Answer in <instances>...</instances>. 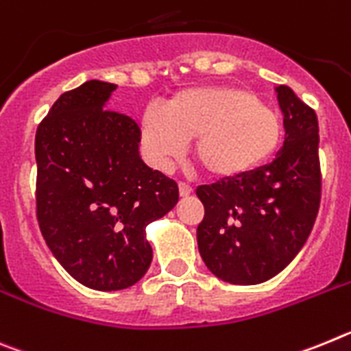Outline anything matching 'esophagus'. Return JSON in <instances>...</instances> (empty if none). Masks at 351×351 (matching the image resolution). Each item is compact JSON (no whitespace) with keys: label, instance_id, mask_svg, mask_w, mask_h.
<instances>
[{"label":"esophagus","instance_id":"34e87169","mask_svg":"<svg viewBox=\"0 0 351 351\" xmlns=\"http://www.w3.org/2000/svg\"><path fill=\"white\" fill-rule=\"evenodd\" d=\"M178 193H180V196H182V197H187V196H191V194H193V187H191L189 184H184V182H180Z\"/></svg>","mask_w":351,"mask_h":351}]
</instances>
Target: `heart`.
Instances as JSON below:
<instances>
[{
    "mask_svg": "<svg viewBox=\"0 0 351 351\" xmlns=\"http://www.w3.org/2000/svg\"><path fill=\"white\" fill-rule=\"evenodd\" d=\"M143 145L152 162L167 167L194 141V158L217 180L256 171L276 155L281 125L249 91L194 86L178 91L166 111L150 106L141 118Z\"/></svg>",
    "mask_w": 351,
    "mask_h": 351,
    "instance_id": "b5f03b06",
    "label": "heart"
}]
</instances>
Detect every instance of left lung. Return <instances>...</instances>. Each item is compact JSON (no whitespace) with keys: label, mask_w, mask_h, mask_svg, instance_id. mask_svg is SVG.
<instances>
[{"label":"left lung","mask_w":351,"mask_h":351,"mask_svg":"<svg viewBox=\"0 0 351 351\" xmlns=\"http://www.w3.org/2000/svg\"><path fill=\"white\" fill-rule=\"evenodd\" d=\"M276 91L286 130L276 158L245 176L196 189L205 206L197 249L210 272L231 285H260L285 270L318 215V118L291 88Z\"/></svg>","instance_id":"obj_1"}]
</instances>
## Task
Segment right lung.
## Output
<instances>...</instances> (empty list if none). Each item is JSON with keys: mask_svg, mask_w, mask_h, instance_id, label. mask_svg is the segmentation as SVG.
Instances as JSON below:
<instances>
[{"mask_svg": "<svg viewBox=\"0 0 351 351\" xmlns=\"http://www.w3.org/2000/svg\"><path fill=\"white\" fill-rule=\"evenodd\" d=\"M117 84L65 91L35 136L36 219L47 247L81 285L117 291L152 263L146 226L178 201V185L139 155L141 129L106 109Z\"/></svg>", "mask_w": 351, "mask_h": 351, "instance_id": "obj_1", "label": "right lung"}]
</instances>
